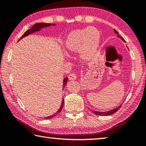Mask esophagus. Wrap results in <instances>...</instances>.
<instances>
[{"instance_id":"esophagus-1","label":"esophagus","mask_w":146,"mask_h":146,"mask_svg":"<svg viewBox=\"0 0 146 146\" xmlns=\"http://www.w3.org/2000/svg\"><path fill=\"white\" fill-rule=\"evenodd\" d=\"M69 80H76V74L75 73H71L69 75Z\"/></svg>"}]
</instances>
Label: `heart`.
Masks as SVG:
<instances>
[{"label": "heart", "instance_id": "heart-1", "mask_svg": "<svg viewBox=\"0 0 146 146\" xmlns=\"http://www.w3.org/2000/svg\"><path fill=\"white\" fill-rule=\"evenodd\" d=\"M100 41V33L95 27H88L71 31L64 43L67 53L79 52L84 60H89L95 55Z\"/></svg>", "mask_w": 146, "mask_h": 146}]
</instances>
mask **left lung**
I'll return each instance as SVG.
<instances>
[{
  "instance_id": "1",
  "label": "left lung",
  "mask_w": 146,
  "mask_h": 146,
  "mask_svg": "<svg viewBox=\"0 0 146 146\" xmlns=\"http://www.w3.org/2000/svg\"><path fill=\"white\" fill-rule=\"evenodd\" d=\"M114 32H115V33L116 34H117V37H118V38H121L122 40L125 41L124 39H123V38H122V36H121L120 35L118 34V32H117V31H116L115 29H114ZM121 105H122V104H121ZM121 105H120V106H118V107H117V108L113 109V110H110V111H106V112H100V111H93V113H95V115H99V116H108V115H111L113 114V113H115V112H117V111H118V110H119V109L121 108Z\"/></svg>"
}]
</instances>
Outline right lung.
Segmentation results:
<instances>
[{
	"label": "right lung",
	"mask_w": 146,
	"mask_h": 146,
	"mask_svg": "<svg viewBox=\"0 0 146 146\" xmlns=\"http://www.w3.org/2000/svg\"><path fill=\"white\" fill-rule=\"evenodd\" d=\"M55 25H56V24H52L42 23H37V24H34V25L32 26L30 29H28V31H26L25 33H24L23 35L22 36V37L21 38V39H22V38H24V37H25V36H28L29 35L32 34L33 33H35V32L40 31L42 28H46V27H49V26H55ZM21 39H20V40H21ZM68 77H66L63 80V87H64V86H66V84H67V82H68ZM63 105H64V98L62 99V100L61 106H60V108L58 109V110L57 111H56L55 113V114H53V115H51V116H48V117H45L44 118H45V119H50V118L54 117H55V116H56V115L58 114V113L61 111L62 109V107H63Z\"/></svg>",
	"instance_id": "obj_1"
}]
</instances>
